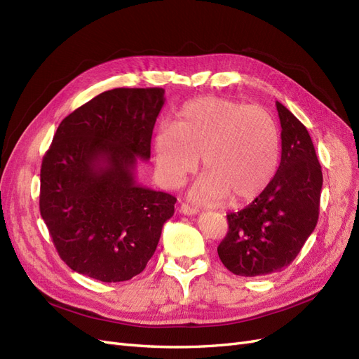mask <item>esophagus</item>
I'll use <instances>...</instances> for the list:
<instances>
[{
	"mask_svg": "<svg viewBox=\"0 0 359 359\" xmlns=\"http://www.w3.org/2000/svg\"><path fill=\"white\" fill-rule=\"evenodd\" d=\"M180 211H181L182 214H186V215H194V214L199 212V210L196 208V206H191V205H189V203H181Z\"/></svg>",
	"mask_w": 359,
	"mask_h": 359,
	"instance_id": "1",
	"label": "esophagus"
}]
</instances>
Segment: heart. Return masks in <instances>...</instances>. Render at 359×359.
<instances>
[{"mask_svg": "<svg viewBox=\"0 0 359 359\" xmlns=\"http://www.w3.org/2000/svg\"><path fill=\"white\" fill-rule=\"evenodd\" d=\"M281 139L277 123L259 106L223 97H201L154 135L157 173L168 189L181 187L205 170L190 196L202 203L232 205L256 199L274 178Z\"/></svg>", "mask_w": 359, "mask_h": 359, "instance_id": "b5f03b06", "label": "heart"}]
</instances>
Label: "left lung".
Returning a JSON list of instances; mask_svg holds the SVG:
<instances>
[{"label": "left lung", "mask_w": 359, "mask_h": 359, "mask_svg": "<svg viewBox=\"0 0 359 359\" xmlns=\"http://www.w3.org/2000/svg\"><path fill=\"white\" fill-rule=\"evenodd\" d=\"M281 124V160L274 178L238 212L227 214L217 247L223 265L241 277L277 273L290 265L319 219L322 168L311 137L287 107L276 102Z\"/></svg>", "instance_id": "obj_1"}]
</instances>
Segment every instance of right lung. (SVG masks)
<instances>
[{
	"instance_id": "add662e5",
	"label": "right lung",
	"mask_w": 359,
	"mask_h": 359,
	"mask_svg": "<svg viewBox=\"0 0 359 359\" xmlns=\"http://www.w3.org/2000/svg\"><path fill=\"white\" fill-rule=\"evenodd\" d=\"M163 88H115L61 121L41 161L40 214L60 257L86 277L116 283L142 273L177 198L137 184Z\"/></svg>"
}]
</instances>
